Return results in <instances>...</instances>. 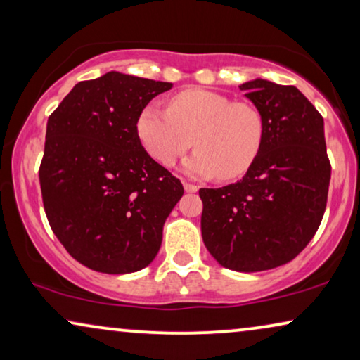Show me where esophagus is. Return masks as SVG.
<instances>
[{"mask_svg": "<svg viewBox=\"0 0 360 360\" xmlns=\"http://www.w3.org/2000/svg\"><path fill=\"white\" fill-rule=\"evenodd\" d=\"M184 188L186 193H195V191H198V186L191 185V184H184Z\"/></svg>", "mask_w": 360, "mask_h": 360, "instance_id": "obj_1", "label": "esophagus"}]
</instances>
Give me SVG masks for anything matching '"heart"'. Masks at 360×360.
Returning a JSON list of instances; mask_svg holds the SVG:
<instances>
[{"mask_svg": "<svg viewBox=\"0 0 360 360\" xmlns=\"http://www.w3.org/2000/svg\"><path fill=\"white\" fill-rule=\"evenodd\" d=\"M136 132L147 154L170 167L190 149L180 170L195 179L223 180L243 176L262 150L265 124L257 108L234 103L219 93L193 88L175 95L169 110L149 103L136 121Z\"/></svg>", "mask_w": 360, "mask_h": 360, "instance_id": "b5f03b06", "label": "heart"}]
</instances>
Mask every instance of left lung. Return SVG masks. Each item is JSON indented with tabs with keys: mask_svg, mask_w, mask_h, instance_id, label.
I'll return each instance as SVG.
<instances>
[{
	"mask_svg": "<svg viewBox=\"0 0 360 360\" xmlns=\"http://www.w3.org/2000/svg\"><path fill=\"white\" fill-rule=\"evenodd\" d=\"M239 88L264 117V146L243 180L200 190L201 236L219 265L252 274L307 248L326 210L331 165L323 117L298 88L264 78Z\"/></svg>",
	"mask_w": 360,
	"mask_h": 360,
	"instance_id": "8db88e82",
	"label": "left lung"
}]
</instances>
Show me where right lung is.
Listing matches in <instances>:
<instances>
[{"instance_id":"right-lung-1","label":"right lung","mask_w":360,"mask_h":360,"mask_svg":"<svg viewBox=\"0 0 360 360\" xmlns=\"http://www.w3.org/2000/svg\"><path fill=\"white\" fill-rule=\"evenodd\" d=\"M169 82L108 72L80 82L47 121L39 170L49 224L73 259L96 272L147 267L184 186L147 154L136 121Z\"/></svg>"}]
</instances>
